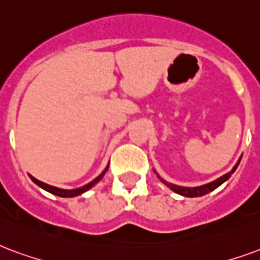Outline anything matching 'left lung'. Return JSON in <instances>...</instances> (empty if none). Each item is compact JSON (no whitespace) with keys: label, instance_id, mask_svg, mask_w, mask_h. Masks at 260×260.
Returning <instances> with one entry per match:
<instances>
[{"label":"left lung","instance_id":"8db88e82","mask_svg":"<svg viewBox=\"0 0 260 260\" xmlns=\"http://www.w3.org/2000/svg\"><path fill=\"white\" fill-rule=\"evenodd\" d=\"M241 159V158H240ZM240 159L237 161V164L234 165L232 168V171L230 172H228V174L222 175L220 178L215 179V180H212V182H209V183H205V184H201V186H196V187H184V186H178V184H174V183H169V182H167V180H164V179L161 178L157 172V176H158V179L162 182V183L167 186V187H169V189L172 190V191H175V193L180 194V196H183V197H201V196H205V194H208L209 191H213L215 189H218L219 186L222 183H224L226 180H228L230 176H232L233 174H234V171L237 169L238 164H240Z\"/></svg>","mask_w":260,"mask_h":260}]
</instances>
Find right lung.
<instances>
[{"instance_id":"1","label":"right lung","mask_w":260,"mask_h":260,"mask_svg":"<svg viewBox=\"0 0 260 260\" xmlns=\"http://www.w3.org/2000/svg\"><path fill=\"white\" fill-rule=\"evenodd\" d=\"M109 169V165L106 167L105 171L102 172L99 176L96 179H93L91 183L85 184V186H82V187H78V189H71V190H67V189H59V187H55V186H51V184H47L44 183V182H41V180H38V179H36L34 176H31V175H28L30 176V179H31L34 183L37 184V186H40L41 189H44L45 191H48V193L53 194V196H57V197H64V199H70V197H77V196H80V194L85 193V191H88V190L91 189V187H93L99 180H101L103 176H105L106 171Z\"/></svg>"}]
</instances>
